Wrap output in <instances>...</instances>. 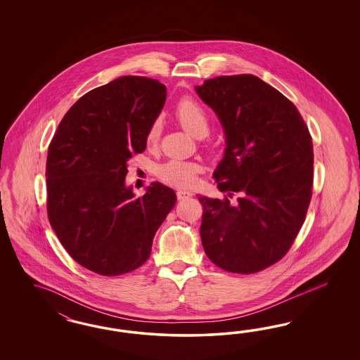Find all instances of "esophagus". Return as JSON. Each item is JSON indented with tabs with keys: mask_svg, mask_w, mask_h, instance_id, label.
<instances>
[{
	"mask_svg": "<svg viewBox=\"0 0 360 360\" xmlns=\"http://www.w3.org/2000/svg\"><path fill=\"white\" fill-rule=\"evenodd\" d=\"M191 195H193V194H191L190 191H186V190H178V191H176L178 199H186V198H188V196Z\"/></svg>",
	"mask_w": 360,
	"mask_h": 360,
	"instance_id": "esophagus-1",
	"label": "esophagus"
}]
</instances>
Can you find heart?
I'll use <instances>...</instances> for the list:
<instances>
[{
    "instance_id": "heart-1",
    "label": "heart",
    "mask_w": 360,
    "mask_h": 360,
    "mask_svg": "<svg viewBox=\"0 0 360 360\" xmlns=\"http://www.w3.org/2000/svg\"><path fill=\"white\" fill-rule=\"evenodd\" d=\"M175 117L186 131L191 136L202 139L206 137L210 131V119L207 112L196 100L191 98H182L174 109ZM161 131L160 120L153 121L146 131L145 142L148 146H155ZM200 173V165L190 161L172 160L158 167V178L167 185L187 188L195 184L196 175Z\"/></svg>"
}]
</instances>
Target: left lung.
Returning a JSON list of instances; mask_svg holds the SVG:
<instances>
[{"instance_id": "1", "label": "left lung", "mask_w": 360, "mask_h": 360, "mask_svg": "<svg viewBox=\"0 0 360 360\" xmlns=\"http://www.w3.org/2000/svg\"><path fill=\"white\" fill-rule=\"evenodd\" d=\"M215 110L227 148L214 178L229 198L200 196V238L223 271L251 274L281 260L305 221L313 187V141L298 109L251 74L196 87Z\"/></svg>"}]
</instances>
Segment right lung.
<instances>
[{
  "mask_svg": "<svg viewBox=\"0 0 360 360\" xmlns=\"http://www.w3.org/2000/svg\"><path fill=\"white\" fill-rule=\"evenodd\" d=\"M165 100L166 87L155 79L117 77L79 98L49 145V221L88 271L120 276L141 266L176 203L174 190L158 182L140 198L125 186L128 161L145 150Z\"/></svg>",
  "mask_w": 360,
  "mask_h": 360,
  "instance_id": "1",
  "label": "right lung"
}]
</instances>
